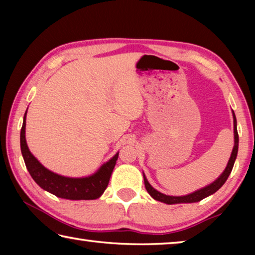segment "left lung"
I'll use <instances>...</instances> for the list:
<instances>
[{
    "label": "left lung",
    "instance_id": "left-lung-1",
    "mask_svg": "<svg viewBox=\"0 0 255 255\" xmlns=\"http://www.w3.org/2000/svg\"><path fill=\"white\" fill-rule=\"evenodd\" d=\"M233 122H234V147H233L231 157H230V159H228V163L225 167V170H224L223 173L219 175L213 183L206 185V187L197 190V191H195V192L189 193V195H185V196H167V195H164V193H162V192L157 191L156 189H154L152 185L149 184L147 179H146L145 174L143 173L145 188H146V190H147V192L149 193V196L152 197L153 199L164 202V204H167V205L192 204V202H198L202 199H205V198L214 195L216 191H218V190L223 187V184L226 182L228 176H230L231 172L233 170V166H234L235 159L237 156V152H239V133H237V123H236V117H235L234 111H233Z\"/></svg>",
    "mask_w": 255,
    "mask_h": 255
}]
</instances>
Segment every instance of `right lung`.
Returning <instances> with one entry per match:
<instances>
[{
	"instance_id": "right-lung-1",
	"label": "right lung",
	"mask_w": 255,
	"mask_h": 255,
	"mask_svg": "<svg viewBox=\"0 0 255 255\" xmlns=\"http://www.w3.org/2000/svg\"><path fill=\"white\" fill-rule=\"evenodd\" d=\"M28 110V109H27ZM25 111L22 128L20 132L21 153L24 159L25 166L31 178L41 189L53 193L56 197L68 200H94L102 196L109 183L112 171L118 159L119 152L115 154L109 161L103 163L97 172L83 178H70L55 173L45 167L33 156L25 140Z\"/></svg>"
}]
</instances>
